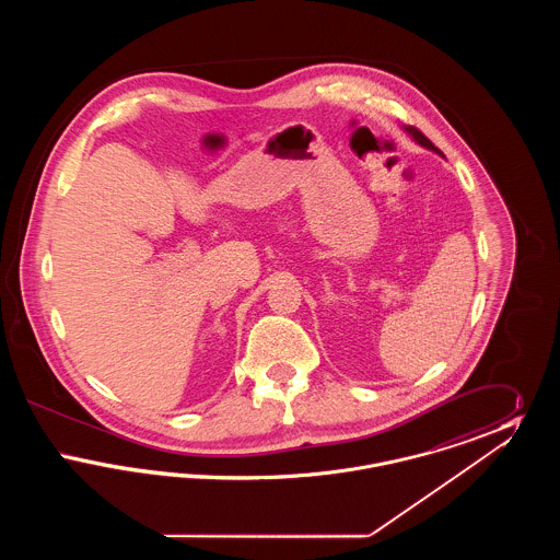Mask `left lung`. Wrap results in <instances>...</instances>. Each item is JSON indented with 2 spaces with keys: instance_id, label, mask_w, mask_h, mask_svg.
Returning a JSON list of instances; mask_svg holds the SVG:
<instances>
[{
  "instance_id": "8db88e82",
  "label": "left lung",
  "mask_w": 560,
  "mask_h": 560,
  "mask_svg": "<svg viewBox=\"0 0 560 560\" xmlns=\"http://www.w3.org/2000/svg\"><path fill=\"white\" fill-rule=\"evenodd\" d=\"M405 132L409 133V136H411V138H413V140H416L420 147H424V149L432 151V153H436V155H443V153H441V151H439V149H436V147H434V144L428 140L427 136L420 132V130H416V128L407 126V128H405Z\"/></svg>"
}]
</instances>
